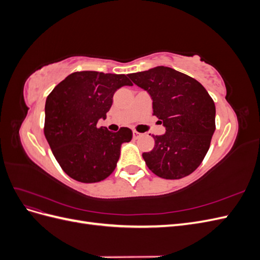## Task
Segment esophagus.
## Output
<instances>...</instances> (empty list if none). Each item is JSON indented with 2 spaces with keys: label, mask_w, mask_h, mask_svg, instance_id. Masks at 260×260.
<instances>
[{
  "label": "esophagus",
  "mask_w": 260,
  "mask_h": 260,
  "mask_svg": "<svg viewBox=\"0 0 260 260\" xmlns=\"http://www.w3.org/2000/svg\"><path fill=\"white\" fill-rule=\"evenodd\" d=\"M141 137V133L137 132V131H133V139H138Z\"/></svg>",
  "instance_id": "1"
}]
</instances>
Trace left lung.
<instances>
[{"instance_id":"obj_1","label":"left lung","mask_w":260,"mask_h":260,"mask_svg":"<svg viewBox=\"0 0 260 260\" xmlns=\"http://www.w3.org/2000/svg\"><path fill=\"white\" fill-rule=\"evenodd\" d=\"M129 78L148 93L153 114L166 129L153 136L154 148L142 154L147 167L169 180L192 174L207 154L216 129V107L208 92L190 76L165 66Z\"/></svg>"}]
</instances>
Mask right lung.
<instances>
[{
  "label": "right lung",
  "mask_w": 260,
  "mask_h": 260,
  "mask_svg": "<svg viewBox=\"0 0 260 260\" xmlns=\"http://www.w3.org/2000/svg\"><path fill=\"white\" fill-rule=\"evenodd\" d=\"M132 85L125 75L78 72L59 82L45 102L44 136L61 169L79 182L106 179L117 166L120 147L132 131L99 128L106 119L114 93Z\"/></svg>",
  "instance_id": "obj_1"
}]
</instances>
